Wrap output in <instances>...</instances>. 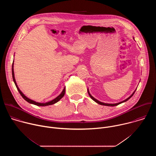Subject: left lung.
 Instances as JSON below:
<instances>
[{
	"label": "left lung",
	"mask_w": 156,
	"mask_h": 156,
	"mask_svg": "<svg viewBox=\"0 0 156 156\" xmlns=\"http://www.w3.org/2000/svg\"><path fill=\"white\" fill-rule=\"evenodd\" d=\"M136 91V90L134 91V93H133L128 98H127L126 99H125V100H124V101H122V102H119V103H117V104H106V103H103V102H100V101H98L97 99H96L95 98H94L91 94H90V92H89V91H88V90H87V92H88V94H89V95H90V98L93 100V101H94L96 102H97L98 104H100V105H106V106H116V105H119V104H121V103H123V102H126V101H128V99H129L133 96V94H134V93H135V92Z\"/></svg>",
	"instance_id": "obj_1"
}]
</instances>
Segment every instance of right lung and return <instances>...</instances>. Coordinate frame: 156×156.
<instances>
[{
	"label": "right lung",
	"instance_id": "add662e5",
	"mask_svg": "<svg viewBox=\"0 0 156 156\" xmlns=\"http://www.w3.org/2000/svg\"><path fill=\"white\" fill-rule=\"evenodd\" d=\"M12 78H13V81H14V83H15V86H16V88H17V90H18V92L20 93V94H21V96H22V98H23L25 101H27L28 102H29V103H30V104H34V105H37V106H47V105H52V104H54L57 102L58 101H60V99H61L63 97V96H64V94H65V88L63 89V90L62 91V93H61L58 96H57L56 98H55L54 99H53L52 101H49V102H46V103L36 102H35V101H33V100H31V99L28 98L27 96H25L23 94V93H22V92L20 90V89L18 88V86H17V84H16L15 79V76H14L13 62V63H12Z\"/></svg>",
	"mask_w": 156,
	"mask_h": 156
}]
</instances>
